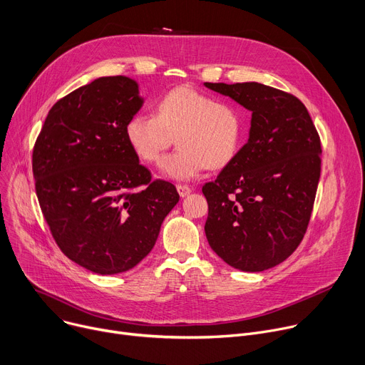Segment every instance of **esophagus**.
I'll return each mask as SVG.
<instances>
[{
	"mask_svg": "<svg viewBox=\"0 0 365 365\" xmlns=\"http://www.w3.org/2000/svg\"><path fill=\"white\" fill-rule=\"evenodd\" d=\"M177 190H178L181 197H187V195L191 192V188H190L188 185H182V184H178V185H177Z\"/></svg>",
	"mask_w": 365,
	"mask_h": 365,
	"instance_id": "obj_1",
	"label": "esophagus"
}]
</instances>
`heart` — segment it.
Here are the masks:
<instances>
[{"label":"heart","mask_w":365,"mask_h":365,"mask_svg":"<svg viewBox=\"0 0 365 365\" xmlns=\"http://www.w3.org/2000/svg\"><path fill=\"white\" fill-rule=\"evenodd\" d=\"M241 117L230 102L188 86L166 92L156 103V114H134L125 124L130 148L142 160L158 162L174 142L178 149L160 163L165 177L190 181L207 168H222L237 155L241 142Z\"/></svg>","instance_id":"b5f03b06"}]
</instances>
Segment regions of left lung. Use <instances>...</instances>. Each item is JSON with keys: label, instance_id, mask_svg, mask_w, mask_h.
I'll use <instances>...</instances> for the list:
<instances>
[{"label": "left lung", "instance_id": "left-lung-1", "mask_svg": "<svg viewBox=\"0 0 365 365\" xmlns=\"http://www.w3.org/2000/svg\"><path fill=\"white\" fill-rule=\"evenodd\" d=\"M205 86L251 112L247 143L203 185L206 238L230 266L263 272L287 260L305 234L320 180V137L291 93L256 81Z\"/></svg>", "mask_w": 365, "mask_h": 365}]
</instances>
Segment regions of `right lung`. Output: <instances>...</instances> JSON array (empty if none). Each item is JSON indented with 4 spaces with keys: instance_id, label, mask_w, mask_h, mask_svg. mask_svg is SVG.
Returning <instances> with one entry per match:
<instances>
[{
    "instance_id": "obj_1",
    "label": "right lung",
    "mask_w": 365,
    "mask_h": 365,
    "mask_svg": "<svg viewBox=\"0 0 365 365\" xmlns=\"http://www.w3.org/2000/svg\"><path fill=\"white\" fill-rule=\"evenodd\" d=\"M143 105L138 83L99 77L55 103L34 149L38 200L63 253L93 273L117 274L142 262L177 188L152 181L125 137Z\"/></svg>"
}]
</instances>
